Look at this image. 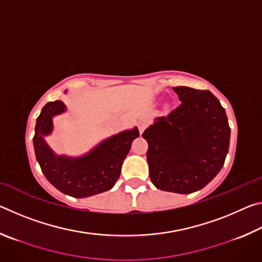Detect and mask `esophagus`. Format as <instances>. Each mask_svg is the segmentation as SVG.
<instances>
[{
	"label": "esophagus",
	"mask_w": 262,
	"mask_h": 262,
	"mask_svg": "<svg viewBox=\"0 0 262 262\" xmlns=\"http://www.w3.org/2000/svg\"><path fill=\"white\" fill-rule=\"evenodd\" d=\"M145 127H147V121L142 119V120L139 121V130H140V134H142V133H143V130L145 129Z\"/></svg>",
	"instance_id": "1"
}]
</instances>
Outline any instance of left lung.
I'll return each instance as SVG.
<instances>
[{
    "label": "left lung",
    "instance_id": "1",
    "mask_svg": "<svg viewBox=\"0 0 262 262\" xmlns=\"http://www.w3.org/2000/svg\"><path fill=\"white\" fill-rule=\"evenodd\" d=\"M181 104L167 117L155 119L142 137L149 148L151 183L179 194L200 190L215 178L229 151L225 110L210 91L172 88Z\"/></svg>",
    "mask_w": 262,
    "mask_h": 262
}]
</instances>
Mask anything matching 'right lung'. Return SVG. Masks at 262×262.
<instances>
[{"instance_id":"add662e5","label":"right lung","mask_w":262,"mask_h":262,"mask_svg":"<svg viewBox=\"0 0 262 262\" xmlns=\"http://www.w3.org/2000/svg\"><path fill=\"white\" fill-rule=\"evenodd\" d=\"M66 111L63 101H50L37 119L33 147L42 173L56 189L70 196L88 198L106 192L117 183L132 142L140 136L139 129L134 127L110 136L82 156L57 155L45 137L53 132V118Z\"/></svg>"}]
</instances>
